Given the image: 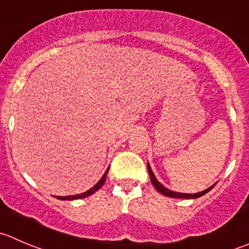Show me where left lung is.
Instances as JSON below:
<instances>
[{
	"mask_svg": "<svg viewBox=\"0 0 249 249\" xmlns=\"http://www.w3.org/2000/svg\"><path fill=\"white\" fill-rule=\"evenodd\" d=\"M147 169H148V173H149V176H151L152 183H153V186H154V187H156L157 191L160 192V194L164 195V196L171 197V198H198V197H201V196H203V195H206L207 192H209L214 187V185H213V186H212V187H209V189H207V190H204V191L199 192V194H194V195L178 194V192H174V191H170V190L165 189V187H164V186L161 185V183L159 182L158 180H157L156 176H154V174L152 173L151 166H149L148 163H147Z\"/></svg>",
	"mask_w": 249,
	"mask_h": 249,
	"instance_id": "obj_1",
	"label": "left lung"
}]
</instances>
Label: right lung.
<instances>
[{
  "instance_id": "add662e5",
  "label": "right lung",
  "mask_w": 249,
  "mask_h": 249,
  "mask_svg": "<svg viewBox=\"0 0 249 249\" xmlns=\"http://www.w3.org/2000/svg\"><path fill=\"white\" fill-rule=\"evenodd\" d=\"M108 170H109V168H108L107 170H106L105 175L102 176V178H101V180L98 181V182L96 183L95 186H93L92 189H90V190H89V191L84 192V194H80V195H75V196L57 197V198H58V199H62V201H66V199H69V201H71V199H80V198H85V197H89V196H91V195H92V194H95L96 191H98V190H100L101 187H102V186H103V183H105V181H106V178H107V173H108Z\"/></svg>"
}]
</instances>
